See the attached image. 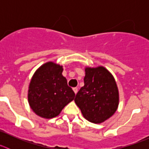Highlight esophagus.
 Wrapping results in <instances>:
<instances>
[{"label":"esophagus","instance_id":"obj_1","mask_svg":"<svg viewBox=\"0 0 149 149\" xmlns=\"http://www.w3.org/2000/svg\"><path fill=\"white\" fill-rule=\"evenodd\" d=\"M73 91H74V93H75V94H77L78 89H77V87H74V88H73Z\"/></svg>","mask_w":149,"mask_h":149}]
</instances>
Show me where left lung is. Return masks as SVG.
<instances>
[{
    "instance_id": "8db88e82",
    "label": "left lung",
    "mask_w": 149,
    "mask_h": 149,
    "mask_svg": "<svg viewBox=\"0 0 149 149\" xmlns=\"http://www.w3.org/2000/svg\"><path fill=\"white\" fill-rule=\"evenodd\" d=\"M74 102L89 122L100 124L110 119L119 104V89L111 73L104 66L85 67L84 86Z\"/></svg>"
}]
</instances>
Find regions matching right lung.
<instances>
[{"label": "right lung", "mask_w": 149, "mask_h": 149, "mask_svg": "<svg viewBox=\"0 0 149 149\" xmlns=\"http://www.w3.org/2000/svg\"><path fill=\"white\" fill-rule=\"evenodd\" d=\"M63 66L54 62L44 63L34 72L27 92L30 108L39 116L52 119L72 101L75 94L62 74Z\"/></svg>", "instance_id": "obj_1"}]
</instances>
